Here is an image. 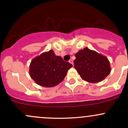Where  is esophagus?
<instances>
[{"mask_svg": "<svg viewBox=\"0 0 128 128\" xmlns=\"http://www.w3.org/2000/svg\"><path fill=\"white\" fill-rule=\"evenodd\" d=\"M69 63H70V64H72V65H73V64H74V62H73V60H72V59H70V60H69Z\"/></svg>", "mask_w": 128, "mask_h": 128, "instance_id": "obj_1", "label": "esophagus"}]
</instances>
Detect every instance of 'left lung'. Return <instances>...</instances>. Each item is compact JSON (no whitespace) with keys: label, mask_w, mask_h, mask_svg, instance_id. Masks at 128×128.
<instances>
[{"label":"left lung","mask_w":128,"mask_h":128,"mask_svg":"<svg viewBox=\"0 0 128 128\" xmlns=\"http://www.w3.org/2000/svg\"><path fill=\"white\" fill-rule=\"evenodd\" d=\"M74 68L81 78L90 83L104 80L111 72L108 58L101 54L85 48L75 54Z\"/></svg>","instance_id":"obj_1"}]
</instances>
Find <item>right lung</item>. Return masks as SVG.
Masks as SVG:
<instances>
[{"mask_svg": "<svg viewBox=\"0 0 128 128\" xmlns=\"http://www.w3.org/2000/svg\"><path fill=\"white\" fill-rule=\"evenodd\" d=\"M72 67L68 62L56 56L53 50L35 57L30 64L29 74L36 84L45 87H52L65 78L68 70Z\"/></svg>", "mask_w": 128, "mask_h": 128, "instance_id": "add662e5", "label": "right lung"}]
</instances>
